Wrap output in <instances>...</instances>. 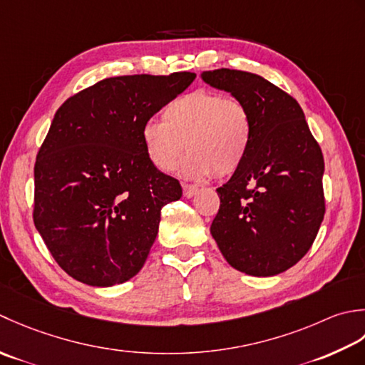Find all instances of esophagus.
<instances>
[{
  "instance_id": "34e87169",
  "label": "esophagus",
  "mask_w": 365,
  "mask_h": 365,
  "mask_svg": "<svg viewBox=\"0 0 365 365\" xmlns=\"http://www.w3.org/2000/svg\"><path fill=\"white\" fill-rule=\"evenodd\" d=\"M182 187H184V197H187V198L193 197L198 192V187H197V185H193V184H184Z\"/></svg>"
}]
</instances>
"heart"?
Wrapping results in <instances>:
<instances>
[{"mask_svg":"<svg viewBox=\"0 0 365 365\" xmlns=\"http://www.w3.org/2000/svg\"><path fill=\"white\" fill-rule=\"evenodd\" d=\"M141 140L148 159L162 173H172L187 150L185 176L205 180L214 173L227 178L247 158L252 118L242 101L195 89L168 103L163 123H145Z\"/></svg>","mask_w":365,"mask_h":365,"instance_id":"1","label":"heart"}]
</instances>
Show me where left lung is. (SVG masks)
Masks as SVG:
<instances>
[{
    "mask_svg": "<svg viewBox=\"0 0 365 365\" xmlns=\"http://www.w3.org/2000/svg\"><path fill=\"white\" fill-rule=\"evenodd\" d=\"M202 78L242 101L252 118L249 154L217 189L211 235L235 269L276 276L307 254L323 222L322 148L299 103L271 81L236 69L205 71Z\"/></svg>",
    "mask_w": 365,
    "mask_h": 365,
    "instance_id": "left-lung-1",
    "label": "left lung"
}]
</instances>
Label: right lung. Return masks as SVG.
<instances>
[{
  "label": "right lung",
  "instance_id": "1",
  "mask_svg": "<svg viewBox=\"0 0 365 365\" xmlns=\"http://www.w3.org/2000/svg\"><path fill=\"white\" fill-rule=\"evenodd\" d=\"M193 80L192 72L110 77L58 108L34 163L33 220L71 277L111 287L143 267L162 207L182 187L154 168L141 129Z\"/></svg>",
  "mask_w": 365,
  "mask_h": 365
}]
</instances>
